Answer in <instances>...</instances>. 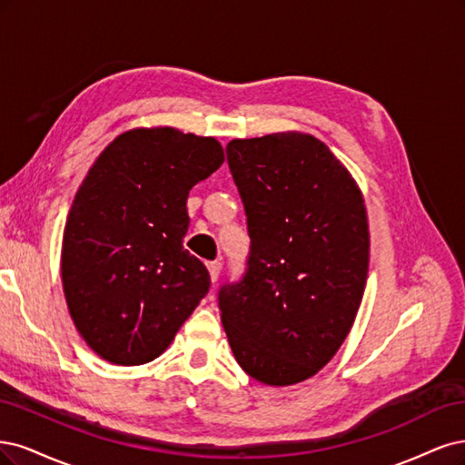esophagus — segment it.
Listing matches in <instances>:
<instances>
[{"instance_id": "1", "label": "esophagus", "mask_w": 465, "mask_h": 465, "mask_svg": "<svg viewBox=\"0 0 465 465\" xmlns=\"http://www.w3.org/2000/svg\"><path fill=\"white\" fill-rule=\"evenodd\" d=\"M206 266H208V272H211V280L216 282L218 276H220V271H222V262L220 261H211Z\"/></svg>"}]
</instances>
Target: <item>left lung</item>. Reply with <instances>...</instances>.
Wrapping results in <instances>:
<instances>
[{"label": "left lung", "mask_w": 465, "mask_h": 465, "mask_svg": "<svg viewBox=\"0 0 465 465\" xmlns=\"http://www.w3.org/2000/svg\"><path fill=\"white\" fill-rule=\"evenodd\" d=\"M226 153L251 245L243 276L218 292L223 331L254 381L302 382L334 357L361 305L363 194L311 134L235 139Z\"/></svg>", "instance_id": "left-lung-1"}]
</instances>
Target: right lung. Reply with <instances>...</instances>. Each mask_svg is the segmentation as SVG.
Instances as JSON below:
<instances>
[{
    "mask_svg": "<svg viewBox=\"0 0 465 465\" xmlns=\"http://www.w3.org/2000/svg\"><path fill=\"white\" fill-rule=\"evenodd\" d=\"M223 162L216 139L172 127L115 137L67 216L62 278L71 319L100 357L143 365L166 350L211 288L183 249L193 185Z\"/></svg>",
    "mask_w": 465,
    "mask_h": 465,
    "instance_id": "add662e5",
    "label": "right lung"
}]
</instances>
